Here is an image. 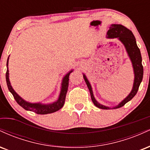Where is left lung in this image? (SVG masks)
Masks as SVG:
<instances>
[{
  "label": "left lung",
  "mask_w": 150,
  "mask_h": 150,
  "mask_svg": "<svg viewBox=\"0 0 150 150\" xmlns=\"http://www.w3.org/2000/svg\"><path fill=\"white\" fill-rule=\"evenodd\" d=\"M106 38H108V39H117L124 46L127 54H128V57L131 61L132 69H133L134 81L132 90L129 93L128 95L123 100L120 101L118 105L113 106V107H110V106L101 104L96 100L94 94H93L91 84L89 83L87 76L84 73L83 77L86 84H87V87H88L89 92H90L91 99H92L94 104L97 107L101 108V109H111V108L115 109V108H118L124 106L127 102L131 100L137 94V90H138L139 87H140L141 82L142 80V77H143V66L142 65V56H141L140 51L139 48L137 47L135 38L130 30H128L124 26L121 25L113 24V25H110L109 30H108L107 34H106Z\"/></svg>",
  "instance_id": "left-lung-1"
}]
</instances>
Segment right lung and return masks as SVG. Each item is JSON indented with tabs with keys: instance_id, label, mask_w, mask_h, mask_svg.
<instances>
[{
	"instance_id": "add662e5",
	"label": "right lung",
	"mask_w": 150,
	"mask_h": 150,
	"mask_svg": "<svg viewBox=\"0 0 150 150\" xmlns=\"http://www.w3.org/2000/svg\"><path fill=\"white\" fill-rule=\"evenodd\" d=\"M8 61H9V57L7 60V72H6V82L8 85V88L9 91L11 92L14 97L15 101L18 102V104L21 106L22 108H25L27 111H33V112L37 113V114H48V113H51L58 111L63 107L64 105L65 96H66L67 91H68V83H69V75L73 71V70H70L68 73L65 74V75L63 77L61 82V92L58 96V99L53 102L49 103V104H42L41 102H35L32 103L30 101L25 100L24 99L20 97V95L14 90V89L12 87L10 84L9 79V70H8Z\"/></svg>"
}]
</instances>
